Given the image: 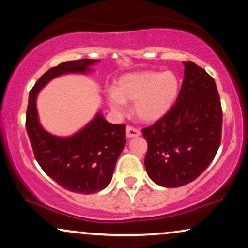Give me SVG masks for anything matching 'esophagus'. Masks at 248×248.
<instances>
[{
  "mask_svg": "<svg viewBox=\"0 0 248 248\" xmlns=\"http://www.w3.org/2000/svg\"><path fill=\"white\" fill-rule=\"evenodd\" d=\"M126 136L128 138H134V137H138L140 136V131L136 129V128L131 127V126H128L127 129H126Z\"/></svg>",
  "mask_w": 248,
  "mask_h": 248,
  "instance_id": "34e87169",
  "label": "esophagus"
}]
</instances>
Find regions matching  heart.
I'll use <instances>...</instances> for the list:
<instances>
[{
	"label": "heart",
	"instance_id": "b5f03b06",
	"mask_svg": "<svg viewBox=\"0 0 248 248\" xmlns=\"http://www.w3.org/2000/svg\"><path fill=\"white\" fill-rule=\"evenodd\" d=\"M179 82L171 71L130 72L120 77L108 94L110 108L118 114L127 112V102H134V112L145 122H154L168 113L178 96Z\"/></svg>",
	"mask_w": 248,
	"mask_h": 248
}]
</instances>
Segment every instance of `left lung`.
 I'll list each match as a JSON object with an SVG mask.
<instances>
[{
  "instance_id": "left-lung-1",
  "label": "left lung",
  "mask_w": 248,
  "mask_h": 248,
  "mask_svg": "<svg viewBox=\"0 0 248 248\" xmlns=\"http://www.w3.org/2000/svg\"><path fill=\"white\" fill-rule=\"evenodd\" d=\"M184 65L176 104L153 126L141 130L148 146L144 161L148 177L168 188L191 183L210 166L222 130L216 81L194 62Z\"/></svg>"
}]
</instances>
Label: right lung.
Segmentation results:
<instances>
[{"instance_id": "right-lung-1", "label": "right lung", "mask_w": 248, "mask_h": 248, "mask_svg": "<svg viewBox=\"0 0 248 248\" xmlns=\"http://www.w3.org/2000/svg\"><path fill=\"white\" fill-rule=\"evenodd\" d=\"M100 60L81 59L62 62L38 79L29 92L26 129L35 157L44 172L67 190L97 193L111 183L115 163L126 145V126L105 120L101 111L71 136L46 131L39 122L36 100L52 79L68 74H90Z\"/></svg>"}]
</instances>
